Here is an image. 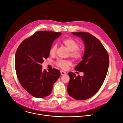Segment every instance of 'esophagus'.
I'll return each instance as SVG.
<instances>
[{"instance_id": "obj_1", "label": "esophagus", "mask_w": 123, "mask_h": 123, "mask_svg": "<svg viewBox=\"0 0 123 123\" xmlns=\"http://www.w3.org/2000/svg\"><path fill=\"white\" fill-rule=\"evenodd\" d=\"M60 73H61V75H65V74H66V73L65 72L63 71H61Z\"/></svg>"}]
</instances>
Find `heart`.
<instances>
[{
    "label": "heart",
    "instance_id": "b5f03b06",
    "mask_svg": "<svg viewBox=\"0 0 123 123\" xmlns=\"http://www.w3.org/2000/svg\"><path fill=\"white\" fill-rule=\"evenodd\" d=\"M62 43L65 45L67 49L70 51V56L74 59L78 60L81 59L84 55V51L78 48L79 43L72 38H67L63 40ZM57 49V45H52L49 50V53L51 55L55 54ZM57 65L63 69H66L71 63L68 61L59 60L57 63Z\"/></svg>",
    "mask_w": 123,
    "mask_h": 123
}]
</instances>
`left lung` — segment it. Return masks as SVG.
Segmentation results:
<instances>
[{
	"mask_svg": "<svg viewBox=\"0 0 123 123\" xmlns=\"http://www.w3.org/2000/svg\"><path fill=\"white\" fill-rule=\"evenodd\" d=\"M80 37L84 44L85 51L82 61L75 70L84 73L83 76L73 72L68 73L70 80L67 91L70 96L78 100L92 97L100 89L106 77L109 65L108 53L101 42L87 32H72Z\"/></svg>",
	"mask_w": 123,
	"mask_h": 123,
	"instance_id": "obj_1",
	"label": "left lung"
}]
</instances>
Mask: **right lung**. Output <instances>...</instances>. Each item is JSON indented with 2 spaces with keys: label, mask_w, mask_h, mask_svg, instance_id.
<instances>
[{
  "label": "right lung",
  "mask_w": 123,
  "mask_h": 123,
  "mask_svg": "<svg viewBox=\"0 0 123 123\" xmlns=\"http://www.w3.org/2000/svg\"><path fill=\"white\" fill-rule=\"evenodd\" d=\"M60 32L38 31L26 39L17 48L15 67L18 79L22 87L35 98L49 95L53 85L60 76L56 69L43 70L41 64L49 56V50Z\"/></svg>",
  "instance_id": "add662e5"
}]
</instances>
